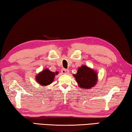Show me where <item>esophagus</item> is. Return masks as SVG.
Masks as SVG:
<instances>
[{"label": "esophagus", "mask_w": 132, "mask_h": 132, "mask_svg": "<svg viewBox=\"0 0 132 132\" xmlns=\"http://www.w3.org/2000/svg\"><path fill=\"white\" fill-rule=\"evenodd\" d=\"M61 72L62 74H69V71L68 69H62L61 70Z\"/></svg>", "instance_id": "esophagus-1"}]
</instances>
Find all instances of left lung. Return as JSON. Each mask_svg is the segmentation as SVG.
<instances>
[{
    "instance_id": "left-lung-1",
    "label": "left lung",
    "mask_w": 132,
    "mask_h": 132,
    "mask_svg": "<svg viewBox=\"0 0 132 132\" xmlns=\"http://www.w3.org/2000/svg\"><path fill=\"white\" fill-rule=\"evenodd\" d=\"M80 88L90 89L95 86L97 82V73L93 69L83 65L77 70L76 75H73Z\"/></svg>"
}]
</instances>
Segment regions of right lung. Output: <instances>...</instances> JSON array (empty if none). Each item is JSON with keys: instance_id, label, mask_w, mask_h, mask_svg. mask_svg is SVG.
<instances>
[{"instance_id": "add662e5", "label": "right lung", "mask_w": 132, "mask_h": 132, "mask_svg": "<svg viewBox=\"0 0 132 132\" xmlns=\"http://www.w3.org/2000/svg\"><path fill=\"white\" fill-rule=\"evenodd\" d=\"M57 74V72H52L49 69H45L41 72L38 73L36 76L35 79H36V81L41 86H48L52 83L55 75Z\"/></svg>"}]
</instances>
